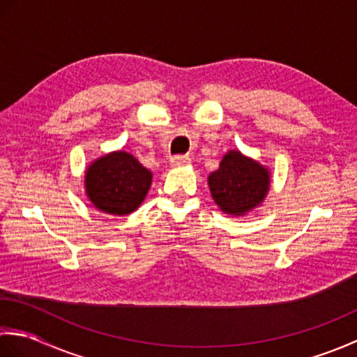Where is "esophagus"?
Wrapping results in <instances>:
<instances>
[{"mask_svg":"<svg viewBox=\"0 0 357 357\" xmlns=\"http://www.w3.org/2000/svg\"><path fill=\"white\" fill-rule=\"evenodd\" d=\"M190 164V158L183 156V155H176L170 158V165L172 167H185Z\"/></svg>","mask_w":357,"mask_h":357,"instance_id":"esophagus-1","label":"esophagus"}]
</instances>
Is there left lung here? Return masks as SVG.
Listing matches in <instances>:
<instances>
[{
  "label": "left lung",
  "mask_w": 357,
  "mask_h": 357,
  "mask_svg": "<svg viewBox=\"0 0 357 357\" xmlns=\"http://www.w3.org/2000/svg\"><path fill=\"white\" fill-rule=\"evenodd\" d=\"M211 198L225 215L244 216L259 207L270 190V170L239 150L222 156L207 178Z\"/></svg>",
  "instance_id": "left-lung-1"
}]
</instances>
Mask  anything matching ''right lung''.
<instances>
[{
    "label": "right lung",
    "instance_id": "add662e5",
    "mask_svg": "<svg viewBox=\"0 0 357 357\" xmlns=\"http://www.w3.org/2000/svg\"><path fill=\"white\" fill-rule=\"evenodd\" d=\"M151 178V172L133 155L116 150L90 162L84 173V188L95 208L107 215L126 216L146 199Z\"/></svg>",
    "mask_w": 357,
    "mask_h": 357
}]
</instances>
